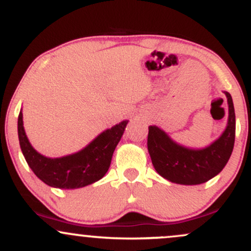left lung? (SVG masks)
Returning a JSON list of instances; mask_svg holds the SVG:
<instances>
[{
    "label": "left lung",
    "instance_id": "1",
    "mask_svg": "<svg viewBox=\"0 0 251 251\" xmlns=\"http://www.w3.org/2000/svg\"><path fill=\"white\" fill-rule=\"evenodd\" d=\"M229 120L223 134L203 150L177 145L157 126H149L148 150L155 171L172 183L197 185L218 175L226 165L235 144L236 119L232 98L226 92Z\"/></svg>",
    "mask_w": 251,
    "mask_h": 251
}]
</instances>
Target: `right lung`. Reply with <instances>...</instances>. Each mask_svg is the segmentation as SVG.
I'll return each mask as SVG.
<instances>
[{
    "label": "right lung",
    "mask_w": 251,
    "mask_h": 251,
    "mask_svg": "<svg viewBox=\"0 0 251 251\" xmlns=\"http://www.w3.org/2000/svg\"><path fill=\"white\" fill-rule=\"evenodd\" d=\"M127 123V120H124L112 128L106 129L77 153L54 159L37 153L28 142L22 112L19 114L17 131L22 153L29 168L43 183L53 188L77 189L101 179L105 176Z\"/></svg>",
    "instance_id": "1"
}]
</instances>
